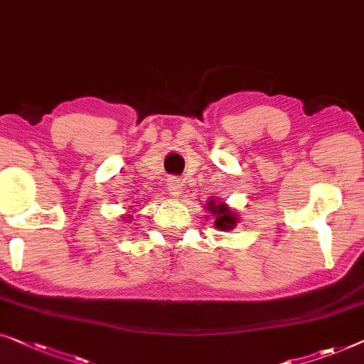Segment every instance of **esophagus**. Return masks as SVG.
<instances>
[{"label": "esophagus", "mask_w": 364, "mask_h": 364, "mask_svg": "<svg viewBox=\"0 0 364 364\" xmlns=\"http://www.w3.org/2000/svg\"><path fill=\"white\" fill-rule=\"evenodd\" d=\"M181 186H183V184L180 183V180H178V178H175V176L168 178L166 189H168V194H170V196H173V198H180Z\"/></svg>", "instance_id": "34e87169"}]
</instances>
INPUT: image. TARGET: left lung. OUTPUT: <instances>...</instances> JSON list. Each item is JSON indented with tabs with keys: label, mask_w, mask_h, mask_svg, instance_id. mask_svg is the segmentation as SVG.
<instances>
[{
	"label": "left lung",
	"mask_w": 364,
	"mask_h": 364,
	"mask_svg": "<svg viewBox=\"0 0 364 364\" xmlns=\"http://www.w3.org/2000/svg\"><path fill=\"white\" fill-rule=\"evenodd\" d=\"M206 209L209 213V216L214 219V228L218 231H224L229 232L237 226V223L240 221L239 214L231 209L229 204H226L223 199H214L209 198V201L206 203Z\"/></svg>",
	"instance_id": "obj_1"
}]
</instances>
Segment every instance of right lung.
I'll list each match as a JSON object with an SVG mask.
<instances>
[{
    "mask_svg": "<svg viewBox=\"0 0 364 364\" xmlns=\"http://www.w3.org/2000/svg\"><path fill=\"white\" fill-rule=\"evenodd\" d=\"M136 206H138V203H136ZM129 209H130V213H135L136 211V209H133V206H129ZM122 219H127V223H132L133 214H127V218H122Z\"/></svg>",
    "mask_w": 364,
    "mask_h": 364,
    "instance_id": "right-lung-1",
    "label": "right lung"
}]
</instances>
